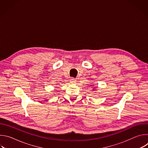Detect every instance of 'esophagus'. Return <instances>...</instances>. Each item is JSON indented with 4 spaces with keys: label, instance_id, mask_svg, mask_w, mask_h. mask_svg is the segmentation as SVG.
<instances>
[{
    "label": "esophagus",
    "instance_id": "esophagus-1",
    "mask_svg": "<svg viewBox=\"0 0 148 148\" xmlns=\"http://www.w3.org/2000/svg\"><path fill=\"white\" fill-rule=\"evenodd\" d=\"M76 79H74V78H71L70 79V83H71V84H74V83H75L76 82Z\"/></svg>",
    "mask_w": 148,
    "mask_h": 148
}]
</instances>
